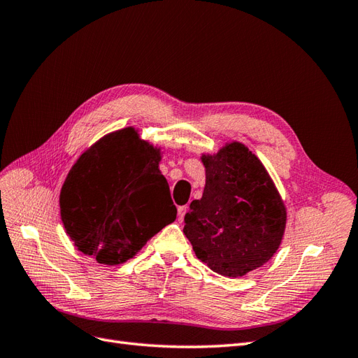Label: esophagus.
Listing matches in <instances>:
<instances>
[{
	"mask_svg": "<svg viewBox=\"0 0 358 358\" xmlns=\"http://www.w3.org/2000/svg\"><path fill=\"white\" fill-rule=\"evenodd\" d=\"M188 212V206H179L178 208V218L183 220V216Z\"/></svg>",
	"mask_w": 358,
	"mask_h": 358,
	"instance_id": "34e87169",
	"label": "esophagus"
}]
</instances>
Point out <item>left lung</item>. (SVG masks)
<instances>
[{
  "mask_svg": "<svg viewBox=\"0 0 358 358\" xmlns=\"http://www.w3.org/2000/svg\"><path fill=\"white\" fill-rule=\"evenodd\" d=\"M201 161L206 187L189 204L183 233L213 272L243 276L278 251L287 222L284 201L262 161L242 143Z\"/></svg>",
  "mask_w": 358,
  "mask_h": 358,
  "instance_id": "1",
  "label": "left lung"
}]
</instances>
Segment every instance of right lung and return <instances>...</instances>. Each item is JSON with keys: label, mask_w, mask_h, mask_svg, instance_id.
Segmentation results:
<instances>
[{"label": "right lung", "mask_w": 358, "mask_h": 358, "mask_svg": "<svg viewBox=\"0 0 358 358\" xmlns=\"http://www.w3.org/2000/svg\"><path fill=\"white\" fill-rule=\"evenodd\" d=\"M159 159V149L134 128L103 137L80 155L59 196L64 229L80 252L121 264L176 220Z\"/></svg>", "instance_id": "1"}]
</instances>
